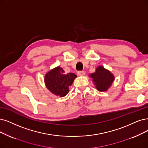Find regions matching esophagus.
Returning a JSON list of instances; mask_svg holds the SVG:
<instances>
[{"mask_svg":"<svg viewBox=\"0 0 148 148\" xmlns=\"http://www.w3.org/2000/svg\"><path fill=\"white\" fill-rule=\"evenodd\" d=\"M77 74H78V75L82 76V75H84L85 74V71H79L77 72Z\"/></svg>","mask_w":148,"mask_h":148,"instance_id":"esophagus-1","label":"esophagus"}]
</instances>
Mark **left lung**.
<instances>
[{
  "instance_id": "1",
  "label": "left lung",
  "mask_w": 148,
  "mask_h": 148,
  "mask_svg": "<svg viewBox=\"0 0 148 148\" xmlns=\"http://www.w3.org/2000/svg\"><path fill=\"white\" fill-rule=\"evenodd\" d=\"M90 75L93 79L97 90L100 91H107L114 80L113 74L102 66L97 68L96 72Z\"/></svg>"
}]
</instances>
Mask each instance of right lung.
<instances>
[{
    "instance_id": "right-lung-1",
    "label": "right lung",
    "mask_w": 148,
    "mask_h": 148,
    "mask_svg": "<svg viewBox=\"0 0 148 148\" xmlns=\"http://www.w3.org/2000/svg\"><path fill=\"white\" fill-rule=\"evenodd\" d=\"M76 77L74 73L65 74L63 69L58 66L46 74L45 81L49 91L57 96L63 97L68 93L69 86L73 84Z\"/></svg>"
}]
</instances>
